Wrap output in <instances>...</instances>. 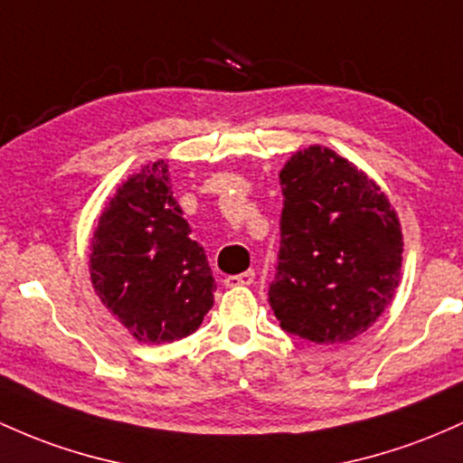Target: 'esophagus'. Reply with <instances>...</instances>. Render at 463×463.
Masks as SVG:
<instances>
[{"mask_svg": "<svg viewBox=\"0 0 463 463\" xmlns=\"http://www.w3.org/2000/svg\"><path fill=\"white\" fill-rule=\"evenodd\" d=\"M252 281H255V270H246L241 274H232V277L223 279L226 288H246V286H250Z\"/></svg>", "mask_w": 463, "mask_h": 463, "instance_id": "1", "label": "esophagus"}]
</instances>
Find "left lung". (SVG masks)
Here are the masks:
<instances>
[{"label": "left lung", "instance_id": "left-lung-1", "mask_svg": "<svg viewBox=\"0 0 463 463\" xmlns=\"http://www.w3.org/2000/svg\"><path fill=\"white\" fill-rule=\"evenodd\" d=\"M281 248L268 301L288 334L347 343L393 298L402 231L380 186L327 146L297 151L279 174Z\"/></svg>", "mask_w": 463, "mask_h": 463}]
</instances>
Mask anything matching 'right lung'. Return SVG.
Wrapping results in <instances>:
<instances>
[{"label":"right lung","mask_w":463,"mask_h":463,"mask_svg":"<svg viewBox=\"0 0 463 463\" xmlns=\"http://www.w3.org/2000/svg\"><path fill=\"white\" fill-rule=\"evenodd\" d=\"M91 286L138 343H174L195 332L213 307L215 279L204 248L157 160L118 186L90 246Z\"/></svg>","instance_id":"right-lung-1"}]
</instances>
